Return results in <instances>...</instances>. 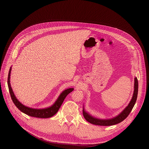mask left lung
<instances>
[{
	"label": "left lung",
	"instance_id": "8db88e82",
	"mask_svg": "<svg viewBox=\"0 0 149 149\" xmlns=\"http://www.w3.org/2000/svg\"><path fill=\"white\" fill-rule=\"evenodd\" d=\"M138 81L137 78H135V86H134V95H133L132 99L131 100L130 103L129 105L126 107V109L117 116H116L115 118L111 119V120H99L95 118H93V117L89 115L87 112H86L84 110L83 111V114L84 116V118L85 120L89 123L95 124V125H98V126H112V125H115L118 123H121L124 120L126 119L130 112L132 111L133 107H134L136 101L137 99V96H138Z\"/></svg>",
	"mask_w": 149,
	"mask_h": 149
}]
</instances>
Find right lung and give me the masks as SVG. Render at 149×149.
Segmentation results:
<instances>
[{"instance_id": "obj_1", "label": "right lung", "mask_w": 149, "mask_h": 149, "mask_svg": "<svg viewBox=\"0 0 149 149\" xmlns=\"http://www.w3.org/2000/svg\"><path fill=\"white\" fill-rule=\"evenodd\" d=\"M11 70V68H10V69L8 77V89H9L11 99L13 101L14 104L21 112L31 116H34V117H37V118H50V117L54 116L58 112V109L61 106L63 102V101L65 99L66 97L70 92H71L74 90L73 88H69L64 91L61 93L60 95L58 98L57 100L56 101V103H55L54 105H52L50 107L46 108V109H36L30 108L21 104L18 101V100L16 98V97H15L10 85V78Z\"/></svg>"}]
</instances>
